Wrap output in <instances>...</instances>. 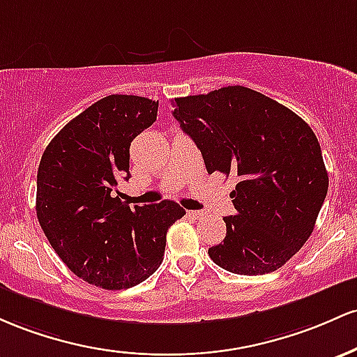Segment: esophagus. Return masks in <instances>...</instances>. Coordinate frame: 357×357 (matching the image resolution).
<instances>
[{
    "instance_id": "1",
    "label": "esophagus",
    "mask_w": 357,
    "mask_h": 357,
    "mask_svg": "<svg viewBox=\"0 0 357 357\" xmlns=\"http://www.w3.org/2000/svg\"><path fill=\"white\" fill-rule=\"evenodd\" d=\"M189 215L194 219H202L204 218V212L202 211H189Z\"/></svg>"
}]
</instances>
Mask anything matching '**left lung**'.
I'll list each match as a JSON object with an SVG mask.
<instances>
[{
    "instance_id": "8db88e82",
    "label": "left lung",
    "mask_w": 357,
    "mask_h": 357,
    "mask_svg": "<svg viewBox=\"0 0 357 357\" xmlns=\"http://www.w3.org/2000/svg\"><path fill=\"white\" fill-rule=\"evenodd\" d=\"M172 104L207 174L238 178L236 214L224 218L226 238L209 248L211 259L238 275L278 270L310 238L327 195L317 136L294 111L243 86Z\"/></svg>"
}]
</instances>
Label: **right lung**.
<instances>
[{
  "label": "right lung",
  "mask_w": 357,
  "mask_h": 357,
  "mask_svg": "<svg viewBox=\"0 0 357 357\" xmlns=\"http://www.w3.org/2000/svg\"><path fill=\"white\" fill-rule=\"evenodd\" d=\"M157 111L151 99L106 96L67 123L40 160V226L72 273L104 290L153 275L168 227L185 215L174 200L131 209L113 197L118 178H130L131 142L157 121Z\"/></svg>",
  "instance_id": "obj_1"
}]
</instances>
